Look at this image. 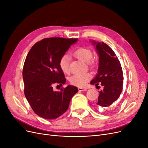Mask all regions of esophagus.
Masks as SVG:
<instances>
[{
    "label": "esophagus",
    "mask_w": 148,
    "mask_h": 148,
    "mask_svg": "<svg viewBox=\"0 0 148 148\" xmlns=\"http://www.w3.org/2000/svg\"><path fill=\"white\" fill-rule=\"evenodd\" d=\"M87 89L86 88H78V91H86Z\"/></svg>",
    "instance_id": "obj_1"
}]
</instances>
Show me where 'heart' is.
<instances>
[{
    "label": "heart",
    "instance_id": "heart-1",
    "mask_svg": "<svg viewBox=\"0 0 148 148\" xmlns=\"http://www.w3.org/2000/svg\"><path fill=\"white\" fill-rule=\"evenodd\" d=\"M75 57L81 61L87 63L88 65L93 67L95 66V62L92 59V52L90 49L84 47H80L75 50L73 52ZM70 57L68 55H64L59 60V65L60 69L65 74H68L70 72ZM91 78V75L89 73H82L74 74L69 78L70 83L74 86L82 87L86 84Z\"/></svg>",
    "mask_w": 148,
    "mask_h": 148
}]
</instances>
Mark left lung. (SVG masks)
Instances as JSON below:
<instances>
[{
	"label": "left lung",
	"instance_id": "8db88e82",
	"mask_svg": "<svg viewBox=\"0 0 148 148\" xmlns=\"http://www.w3.org/2000/svg\"><path fill=\"white\" fill-rule=\"evenodd\" d=\"M91 42L96 46L99 56V67L96 76L90 83L96 86L99 83L103 86L96 103L97 108L101 110L110 106L119 97L123 89V71L119 60L108 45L103 42Z\"/></svg>",
	"mask_w": 148,
	"mask_h": 148
}]
</instances>
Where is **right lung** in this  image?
<instances>
[{"mask_svg":"<svg viewBox=\"0 0 148 148\" xmlns=\"http://www.w3.org/2000/svg\"><path fill=\"white\" fill-rule=\"evenodd\" d=\"M78 39L50 38L36 43L25 61L23 79L24 92L31 108L46 119H57L67 110L70 102L78 88L69 85L60 91L52 86L65 83L64 73L59 67L62 56Z\"/></svg>","mask_w":148,"mask_h":148,"instance_id":"obj_1","label":"right lung"}]
</instances>
